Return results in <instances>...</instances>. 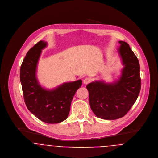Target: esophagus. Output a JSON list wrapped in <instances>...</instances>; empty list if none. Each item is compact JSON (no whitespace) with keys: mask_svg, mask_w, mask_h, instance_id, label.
Here are the masks:
<instances>
[{"mask_svg":"<svg viewBox=\"0 0 158 158\" xmlns=\"http://www.w3.org/2000/svg\"><path fill=\"white\" fill-rule=\"evenodd\" d=\"M91 79H89V78H85V79H84L83 83H84V84H89V82H91Z\"/></svg>","mask_w":158,"mask_h":158,"instance_id":"obj_1","label":"esophagus"}]
</instances>
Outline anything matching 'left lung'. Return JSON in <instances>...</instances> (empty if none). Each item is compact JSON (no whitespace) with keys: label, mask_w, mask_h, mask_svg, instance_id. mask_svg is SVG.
<instances>
[{"label":"left lung","mask_w":158,"mask_h":158,"mask_svg":"<svg viewBox=\"0 0 158 158\" xmlns=\"http://www.w3.org/2000/svg\"><path fill=\"white\" fill-rule=\"evenodd\" d=\"M119 43V54L124 65L119 80L109 84L96 81L86 86L90 106L95 115L102 119L114 120L124 116L141 90L139 60L127 42Z\"/></svg>","instance_id":"left-lung-1"}]
</instances>
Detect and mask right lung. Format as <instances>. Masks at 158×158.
Masks as SVG:
<instances>
[{
    "label": "right lung",
    "instance_id": "obj_1",
    "mask_svg": "<svg viewBox=\"0 0 158 158\" xmlns=\"http://www.w3.org/2000/svg\"><path fill=\"white\" fill-rule=\"evenodd\" d=\"M47 45V42L40 40L27 52L20 67V79L29 111L43 122L56 124L68 116L72 100L82 81L65 82L51 90L41 87L36 77L37 67L42 50Z\"/></svg>",
    "mask_w": 158,
    "mask_h": 158
}]
</instances>
